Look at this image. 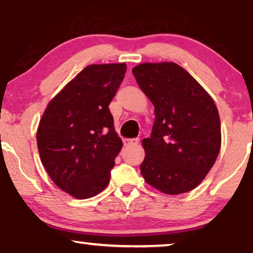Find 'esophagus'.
Instances as JSON below:
<instances>
[{"mask_svg": "<svg viewBox=\"0 0 253 253\" xmlns=\"http://www.w3.org/2000/svg\"><path fill=\"white\" fill-rule=\"evenodd\" d=\"M139 139H125L124 140V146L125 147H130V146H136L139 143Z\"/></svg>", "mask_w": 253, "mask_h": 253, "instance_id": "34e87169", "label": "esophagus"}]
</instances>
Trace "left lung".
I'll return each instance as SVG.
<instances>
[{
	"label": "left lung",
	"mask_w": 253,
	"mask_h": 253,
	"mask_svg": "<svg viewBox=\"0 0 253 253\" xmlns=\"http://www.w3.org/2000/svg\"><path fill=\"white\" fill-rule=\"evenodd\" d=\"M132 72L155 109L151 135L142 141L144 180L166 194L192 191L220 153L221 123L214 100L174 62L141 63Z\"/></svg>",
	"instance_id": "obj_1"
}]
</instances>
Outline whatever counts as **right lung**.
<instances>
[{
    "mask_svg": "<svg viewBox=\"0 0 253 253\" xmlns=\"http://www.w3.org/2000/svg\"><path fill=\"white\" fill-rule=\"evenodd\" d=\"M126 63L90 65L50 100L37 130L47 173L62 191L87 199L110 183L123 141L109 105L123 82Z\"/></svg>",
    "mask_w": 253,
    "mask_h": 253,
    "instance_id": "right-lung-1",
    "label": "right lung"
}]
</instances>
